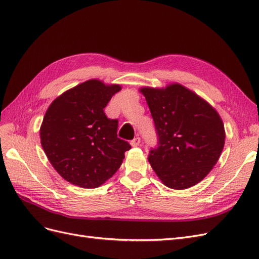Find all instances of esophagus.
I'll return each mask as SVG.
<instances>
[{"label":"esophagus","mask_w":259,"mask_h":259,"mask_svg":"<svg viewBox=\"0 0 259 259\" xmlns=\"http://www.w3.org/2000/svg\"><path fill=\"white\" fill-rule=\"evenodd\" d=\"M131 145L133 146V147H138L139 145H140V138L139 137H136V138H134L131 142Z\"/></svg>","instance_id":"obj_1"}]
</instances>
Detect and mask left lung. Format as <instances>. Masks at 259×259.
Wrapping results in <instances>:
<instances>
[{
  "label": "left lung",
  "mask_w": 259,
  "mask_h": 259,
  "mask_svg": "<svg viewBox=\"0 0 259 259\" xmlns=\"http://www.w3.org/2000/svg\"><path fill=\"white\" fill-rule=\"evenodd\" d=\"M159 146L149 163L163 185L175 190L199 184L213 169L225 146L226 132L216 109L179 83L144 86Z\"/></svg>",
  "instance_id": "8db88e82"
}]
</instances>
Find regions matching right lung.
<instances>
[{
  "instance_id": "obj_1",
  "label": "right lung",
  "mask_w": 259,
  "mask_h": 259,
  "mask_svg": "<svg viewBox=\"0 0 259 259\" xmlns=\"http://www.w3.org/2000/svg\"><path fill=\"white\" fill-rule=\"evenodd\" d=\"M119 84L85 81L61 94L48 108L40 127L43 150L57 173L70 184L93 189L120 168L127 142L117 138V120L104 108Z\"/></svg>"
}]
</instances>
